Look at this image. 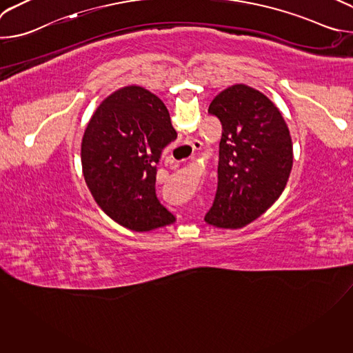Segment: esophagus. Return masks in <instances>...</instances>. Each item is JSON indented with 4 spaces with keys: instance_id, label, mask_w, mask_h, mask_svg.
<instances>
[{
    "instance_id": "obj_1",
    "label": "esophagus",
    "mask_w": 353,
    "mask_h": 353,
    "mask_svg": "<svg viewBox=\"0 0 353 353\" xmlns=\"http://www.w3.org/2000/svg\"><path fill=\"white\" fill-rule=\"evenodd\" d=\"M185 145L191 146L192 150H196V149H199L201 146H203V142L198 141V139H187V141H185Z\"/></svg>"
}]
</instances>
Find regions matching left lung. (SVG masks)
I'll return each instance as SVG.
<instances>
[{
  "instance_id": "8db88e82",
  "label": "left lung",
  "mask_w": 353,
  "mask_h": 353,
  "mask_svg": "<svg viewBox=\"0 0 353 353\" xmlns=\"http://www.w3.org/2000/svg\"><path fill=\"white\" fill-rule=\"evenodd\" d=\"M208 113L219 119L222 138L218 188L205 222L240 229L282 194L293 165L290 134L271 100L243 83L222 90Z\"/></svg>"
}]
</instances>
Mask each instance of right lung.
Wrapping results in <instances>:
<instances>
[{"instance_id":"1","label":"right lung","mask_w":353,"mask_h":353,"mask_svg":"<svg viewBox=\"0 0 353 353\" xmlns=\"http://www.w3.org/2000/svg\"><path fill=\"white\" fill-rule=\"evenodd\" d=\"M177 138L162 100L141 86L106 97L81 145L85 181L97 203L121 226L148 232L174 222L157 195V165Z\"/></svg>"}]
</instances>
